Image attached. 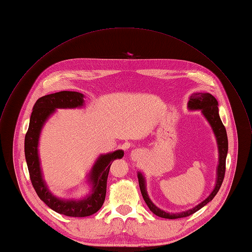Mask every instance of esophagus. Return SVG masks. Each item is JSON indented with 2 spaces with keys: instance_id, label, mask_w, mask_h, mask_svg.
<instances>
[{
  "instance_id": "esophagus-1",
  "label": "esophagus",
  "mask_w": 252,
  "mask_h": 252,
  "mask_svg": "<svg viewBox=\"0 0 252 252\" xmlns=\"http://www.w3.org/2000/svg\"><path fill=\"white\" fill-rule=\"evenodd\" d=\"M140 156H141V152L139 150H135L131 153V157L133 159H138Z\"/></svg>"
}]
</instances>
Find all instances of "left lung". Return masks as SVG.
Masks as SVG:
<instances>
[{"mask_svg":"<svg viewBox=\"0 0 252 252\" xmlns=\"http://www.w3.org/2000/svg\"><path fill=\"white\" fill-rule=\"evenodd\" d=\"M188 108L189 110H200L204 118L207 120L209 125L212 128V131L215 135L217 147H218V165L216 168V182L213 190L210 192V194L200 203L192 207L191 209L177 212V213H170L167 211H164L158 207L150 198L147 190V184H146V178L142 172H138V179H139V185L140 189L142 192V195L144 197V200L146 201L147 205L151 209L153 213L158 215L161 218L166 219H178L189 216L196 211H198L200 208H202L204 205H206L209 201H211L214 196L217 194L218 190L220 189V187L223 183L224 176H225V170H226V158L228 154V137L226 129L221 121V118L219 116V108H218V101L217 99L209 93H193L190 94L189 99L188 101Z\"/></svg>","mask_w":252,"mask_h":252,"instance_id":"obj_1","label":"left lung"}]
</instances>
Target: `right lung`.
I'll return each instance as SVG.
<instances>
[{"mask_svg":"<svg viewBox=\"0 0 252 252\" xmlns=\"http://www.w3.org/2000/svg\"><path fill=\"white\" fill-rule=\"evenodd\" d=\"M84 94L78 92L62 91L44 95L34 104L28 131L25 135L24 153L31 183L40 197L54 211L70 217H86L100 209L106 193V182L113 160L122 158L124 152L117 150L100 155L87 175L90 192L80 199H64L56 196L48 188L43 177L39 157V140L42 129L58 108H80L84 105Z\"/></svg>","mask_w":252,"mask_h":252,"instance_id":"add662e5","label":"right lung"}]
</instances>
